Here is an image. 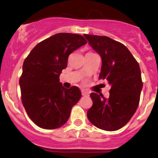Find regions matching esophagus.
Masks as SVG:
<instances>
[{
    "instance_id": "obj_1",
    "label": "esophagus",
    "mask_w": 158,
    "mask_h": 158,
    "mask_svg": "<svg viewBox=\"0 0 158 158\" xmlns=\"http://www.w3.org/2000/svg\"><path fill=\"white\" fill-rule=\"evenodd\" d=\"M81 94H82V96H84V97H88V96H89V93L85 90H81Z\"/></svg>"
}]
</instances>
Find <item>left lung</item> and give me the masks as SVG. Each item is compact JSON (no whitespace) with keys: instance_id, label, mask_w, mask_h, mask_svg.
I'll list each match as a JSON object with an SVG mask.
<instances>
[{"instance_id":"8db88e82","label":"left lung","mask_w":158,"mask_h":158,"mask_svg":"<svg viewBox=\"0 0 158 158\" xmlns=\"http://www.w3.org/2000/svg\"><path fill=\"white\" fill-rule=\"evenodd\" d=\"M100 56L99 79H106L110 95L90 94L93 106L87 112L94 126L105 131H117L126 126L137 110L143 88L139 64L124 44L107 36L84 35Z\"/></svg>"}]
</instances>
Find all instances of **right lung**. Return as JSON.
<instances>
[{
  "label": "right lung",
  "instance_id": "1",
  "mask_svg": "<svg viewBox=\"0 0 158 158\" xmlns=\"http://www.w3.org/2000/svg\"><path fill=\"white\" fill-rule=\"evenodd\" d=\"M85 44L80 35L58 33L39 43L23 61L21 99L30 118L40 128H60L80 99V89L64 88L59 76L68 66L69 55Z\"/></svg>",
  "mask_w": 158,
  "mask_h": 158
}]
</instances>
